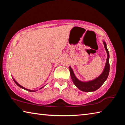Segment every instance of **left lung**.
<instances>
[{"mask_svg":"<svg viewBox=\"0 0 125 125\" xmlns=\"http://www.w3.org/2000/svg\"><path fill=\"white\" fill-rule=\"evenodd\" d=\"M105 49L107 53V59L106 62L104 69L103 71V72L101 73V74L96 77L95 79L89 80L87 82L81 81L79 79L76 77L73 71L72 68L71 67H69V71H70L71 77L72 80L73 82L74 85L77 86L78 89L81 91H83L84 92H94V91L100 88V86L103 85L104 83L105 82V80L107 79L108 77L109 71H110V64H109V52L106 47V44L104 40L103 41Z\"/></svg>","mask_w":125,"mask_h":125,"instance_id":"left-lung-1","label":"left lung"}]
</instances>
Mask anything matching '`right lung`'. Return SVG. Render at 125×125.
Segmentation results:
<instances>
[{
	"mask_svg": "<svg viewBox=\"0 0 125 125\" xmlns=\"http://www.w3.org/2000/svg\"><path fill=\"white\" fill-rule=\"evenodd\" d=\"M13 80H14V82H15V83H16V85H18V86H19V87H20V88H22V89H24V90H27V91H29V92H36V91H37V90H30V89H26V88H24V86H21V85H20V84H19V83H18V82H17L16 81V80H15V79H14V78H13ZM44 86H43V87H41V88H40V89H42V88H43L44 87Z\"/></svg>",
	"mask_w": 125,
	"mask_h": 125,
	"instance_id": "right-lung-1",
	"label": "right lung"
}]
</instances>
